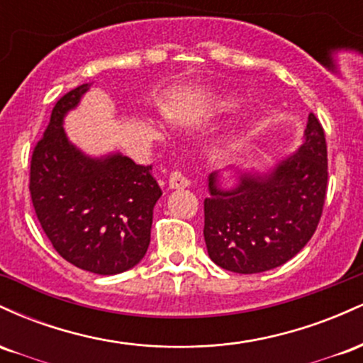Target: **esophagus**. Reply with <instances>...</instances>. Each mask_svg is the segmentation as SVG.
<instances>
[{"label": "esophagus", "mask_w": 363, "mask_h": 363, "mask_svg": "<svg viewBox=\"0 0 363 363\" xmlns=\"http://www.w3.org/2000/svg\"><path fill=\"white\" fill-rule=\"evenodd\" d=\"M191 184V181L187 179L184 174L181 172H172L169 177V187L170 189H184Z\"/></svg>", "instance_id": "34e87169"}]
</instances>
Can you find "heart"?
<instances>
[{"label": "heart", "instance_id": "heart-1", "mask_svg": "<svg viewBox=\"0 0 363 363\" xmlns=\"http://www.w3.org/2000/svg\"><path fill=\"white\" fill-rule=\"evenodd\" d=\"M220 109L222 111H228V109H234V107L239 106V101L235 97H225L223 101H220Z\"/></svg>", "mask_w": 363, "mask_h": 363}]
</instances>
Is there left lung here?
<instances>
[{
  "label": "left lung",
  "instance_id": "obj_1",
  "mask_svg": "<svg viewBox=\"0 0 363 363\" xmlns=\"http://www.w3.org/2000/svg\"><path fill=\"white\" fill-rule=\"evenodd\" d=\"M326 187V138L309 114L291 155L264 170L232 165L208 176L203 234L210 259L240 274L285 264L314 235Z\"/></svg>",
  "mask_w": 363,
  "mask_h": 363
}]
</instances>
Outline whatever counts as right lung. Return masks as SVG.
I'll use <instances>...</instances> for the list:
<instances>
[{
    "label": "right lung",
    "mask_w": 363,
    "mask_h": 363,
    "mask_svg": "<svg viewBox=\"0 0 363 363\" xmlns=\"http://www.w3.org/2000/svg\"><path fill=\"white\" fill-rule=\"evenodd\" d=\"M83 83L54 106L30 162V196L40 227L60 256L97 274L128 272L150 245L153 206L162 196L152 165L119 152L86 155L66 135L65 118L90 90Z\"/></svg>",
    "instance_id": "obj_1"
}]
</instances>
